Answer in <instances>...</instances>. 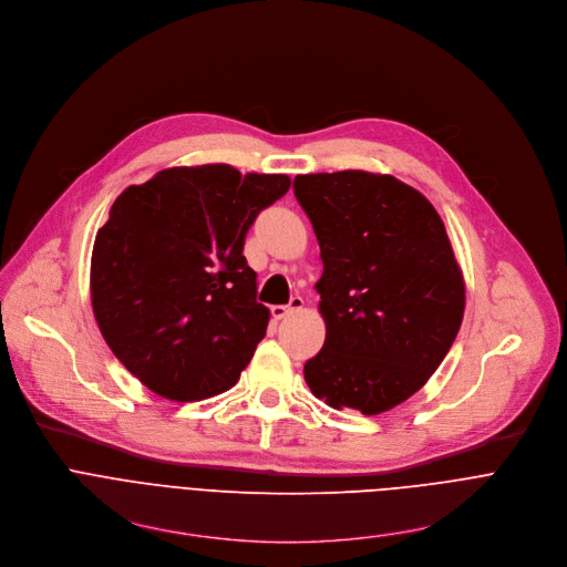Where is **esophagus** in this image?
I'll return each instance as SVG.
<instances>
[{"label":"esophagus","instance_id":"esophagus-1","mask_svg":"<svg viewBox=\"0 0 567 567\" xmlns=\"http://www.w3.org/2000/svg\"><path fill=\"white\" fill-rule=\"evenodd\" d=\"M301 308H303V299H301V297H292V299H290V303H286V306L277 303V306H272V308H270V312H272V318H275V320H284L286 316H290V312L301 310Z\"/></svg>","mask_w":567,"mask_h":567}]
</instances>
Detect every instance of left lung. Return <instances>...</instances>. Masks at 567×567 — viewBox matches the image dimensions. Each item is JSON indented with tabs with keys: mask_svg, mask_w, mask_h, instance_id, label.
I'll return each mask as SVG.
<instances>
[{
	"mask_svg": "<svg viewBox=\"0 0 567 567\" xmlns=\"http://www.w3.org/2000/svg\"><path fill=\"white\" fill-rule=\"evenodd\" d=\"M292 188L324 264L327 340L303 379L336 410L388 412L427 383L462 327L466 286L444 220L392 175L310 173Z\"/></svg>",
	"mask_w": 567,
	"mask_h": 567,
	"instance_id": "obj_1",
	"label": "left lung"
}]
</instances>
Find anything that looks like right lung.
Instances as JSON below:
<instances>
[{"label": "right lung", "instance_id": "add662e5", "mask_svg": "<svg viewBox=\"0 0 567 567\" xmlns=\"http://www.w3.org/2000/svg\"><path fill=\"white\" fill-rule=\"evenodd\" d=\"M288 188V175L205 164L159 171L114 200L92 249V308L148 390L184 403L238 381L270 320L245 234Z\"/></svg>", "mask_w": 567, "mask_h": 567}]
</instances>
